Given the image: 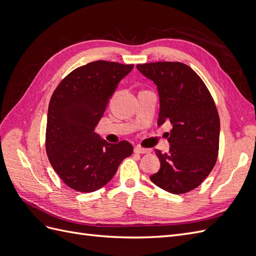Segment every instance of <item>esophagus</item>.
I'll use <instances>...</instances> for the list:
<instances>
[{"label": "esophagus", "instance_id": "obj_1", "mask_svg": "<svg viewBox=\"0 0 256 256\" xmlns=\"http://www.w3.org/2000/svg\"><path fill=\"white\" fill-rule=\"evenodd\" d=\"M134 152H136V154H150V150H147V148H143V147L136 146V147H134Z\"/></svg>", "mask_w": 256, "mask_h": 256}]
</instances>
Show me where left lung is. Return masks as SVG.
<instances>
[{"mask_svg": "<svg viewBox=\"0 0 256 256\" xmlns=\"http://www.w3.org/2000/svg\"><path fill=\"white\" fill-rule=\"evenodd\" d=\"M136 68L157 85L158 125L172 124L170 152L156 150L160 170L150 180L173 194L187 193L203 182L214 168L219 152L220 118L203 80L180 62L138 64Z\"/></svg>", "mask_w": 256, "mask_h": 256, "instance_id": "left-lung-1", "label": "left lung"}]
</instances>
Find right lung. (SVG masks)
Masks as SVG:
<instances>
[{
	"label": "right lung",
	"instance_id": "right-lung-1",
	"mask_svg": "<svg viewBox=\"0 0 256 256\" xmlns=\"http://www.w3.org/2000/svg\"><path fill=\"white\" fill-rule=\"evenodd\" d=\"M134 68L96 60L76 68L60 82L50 99L46 152L60 180L79 192L109 182L120 162L132 154L127 141L108 143L95 132L120 81Z\"/></svg>",
	"mask_w": 256,
	"mask_h": 256
}]
</instances>
